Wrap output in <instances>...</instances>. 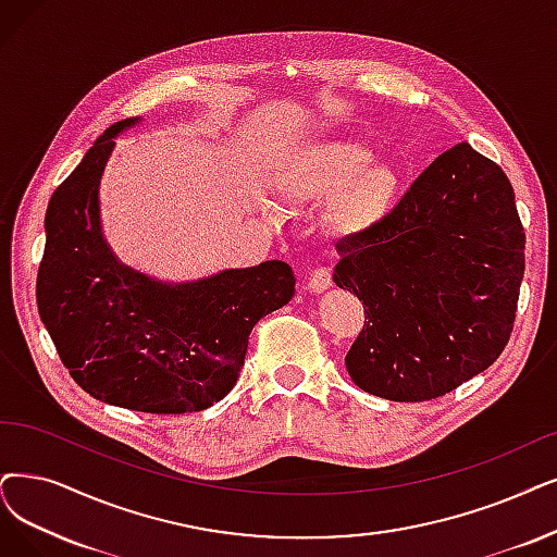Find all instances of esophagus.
I'll list each match as a JSON object with an SVG mask.
<instances>
[{
	"mask_svg": "<svg viewBox=\"0 0 557 557\" xmlns=\"http://www.w3.org/2000/svg\"><path fill=\"white\" fill-rule=\"evenodd\" d=\"M329 285H331V267H326V264L315 267V270L310 272V278H308V290L322 293V290H326Z\"/></svg>",
	"mask_w": 557,
	"mask_h": 557,
	"instance_id": "esophagus-1",
	"label": "esophagus"
}]
</instances>
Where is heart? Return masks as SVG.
<instances>
[{
	"mask_svg": "<svg viewBox=\"0 0 557 557\" xmlns=\"http://www.w3.org/2000/svg\"><path fill=\"white\" fill-rule=\"evenodd\" d=\"M368 148L349 141H322L295 150L278 166V187L299 201L335 196L331 221L363 228L382 219L395 201L397 175L386 164H370Z\"/></svg>",
	"mask_w": 557,
	"mask_h": 557,
	"instance_id": "heart-1",
	"label": "heart"
}]
</instances>
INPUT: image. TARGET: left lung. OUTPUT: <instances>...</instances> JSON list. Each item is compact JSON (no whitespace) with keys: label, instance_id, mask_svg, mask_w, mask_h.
<instances>
[{"label":"left lung","instance_id":"1","mask_svg":"<svg viewBox=\"0 0 557 557\" xmlns=\"http://www.w3.org/2000/svg\"><path fill=\"white\" fill-rule=\"evenodd\" d=\"M333 283L363 301L345 366L361 391L425 403L492 366L515 329L525 233L503 169L457 144L399 203L336 244Z\"/></svg>","mask_w":557,"mask_h":557}]
</instances>
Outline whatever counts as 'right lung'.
Wrapping results in <instances>:
<instances>
[{
	"label": "right lung",
	"instance_id": "obj_1",
	"mask_svg": "<svg viewBox=\"0 0 557 557\" xmlns=\"http://www.w3.org/2000/svg\"><path fill=\"white\" fill-rule=\"evenodd\" d=\"M132 123L107 127L50 198L38 313L88 395L144 413L203 411L235 386L251 329L293 299L297 281L281 260L175 287L119 264L100 235L98 185Z\"/></svg>",
	"mask_w": 557,
	"mask_h": 557
}]
</instances>
